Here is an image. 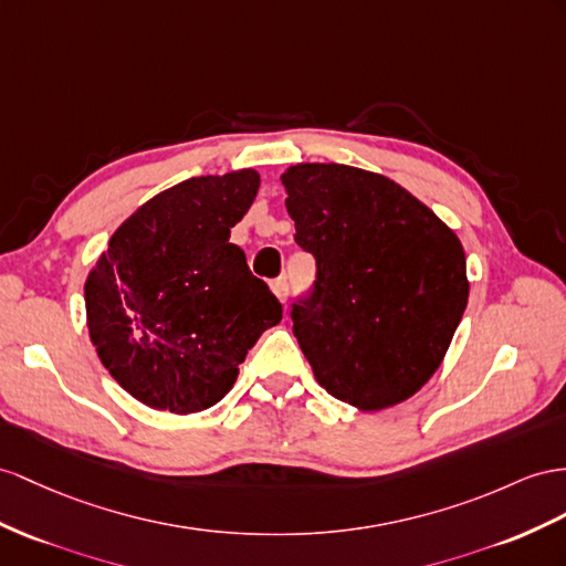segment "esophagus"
<instances>
[{
    "label": "esophagus",
    "mask_w": 566,
    "mask_h": 566,
    "mask_svg": "<svg viewBox=\"0 0 566 566\" xmlns=\"http://www.w3.org/2000/svg\"><path fill=\"white\" fill-rule=\"evenodd\" d=\"M272 292H274V296H277L282 303H286V298H289V282H286V277L274 280V282H272Z\"/></svg>",
    "instance_id": "34e87169"
}]
</instances>
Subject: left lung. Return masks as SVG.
<instances>
[{
  "mask_svg": "<svg viewBox=\"0 0 566 566\" xmlns=\"http://www.w3.org/2000/svg\"><path fill=\"white\" fill-rule=\"evenodd\" d=\"M282 184L294 239L317 265L311 294L292 306L315 380L360 411L413 397L467 311L459 237L382 174L303 163Z\"/></svg>",
  "mask_w": 566,
  "mask_h": 566,
  "instance_id": "left-lung-1",
  "label": "left lung"
}]
</instances>
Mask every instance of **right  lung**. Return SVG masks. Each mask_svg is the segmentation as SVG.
Instances as JSON below:
<instances>
[{
	"mask_svg": "<svg viewBox=\"0 0 566 566\" xmlns=\"http://www.w3.org/2000/svg\"><path fill=\"white\" fill-rule=\"evenodd\" d=\"M258 188L255 169L167 188L114 231L85 280L95 352L145 407H214L258 337L282 321V303L229 243Z\"/></svg>",
	"mask_w": 566,
	"mask_h": 566,
	"instance_id": "1",
	"label": "right lung"
}]
</instances>
